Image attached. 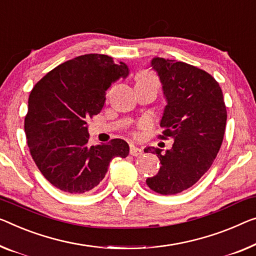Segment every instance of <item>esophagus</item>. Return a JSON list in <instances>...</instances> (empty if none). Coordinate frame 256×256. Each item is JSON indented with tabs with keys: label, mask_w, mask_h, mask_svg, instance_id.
<instances>
[{
	"label": "esophagus",
	"mask_w": 256,
	"mask_h": 256,
	"mask_svg": "<svg viewBox=\"0 0 256 256\" xmlns=\"http://www.w3.org/2000/svg\"><path fill=\"white\" fill-rule=\"evenodd\" d=\"M130 154H131L132 156H139V155L142 154V150H141L140 148L133 146V144H132V146L130 147Z\"/></svg>",
	"instance_id": "34e87169"
}]
</instances>
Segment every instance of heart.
<instances>
[{"instance_id": "1", "label": "heart", "mask_w": 256, "mask_h": 256, "mask_svg": "<svg viewBox=\"0 0 256 256\" xmlns=\"http://www.w3.org/2000/svg\"><path fill=\"white\" fill-rule=\"evenodd\" d=\"M136 84H154V85H158V78L154 74H150V72H141L136 77Z\"/></svg>"}]
</instances>
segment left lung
Returning <instances> with one entry per match:
<instances>
[{
  "label": "left lung",
  "instance_id": "8db88e82",
  "mask_svg": "<svg viewBox=\"0 0 256 256\" xmlns=\"http://www.w3.org/2000/svg\"><path fill=\"white\" fill-rule=\"evenodd\" d=\"M150 66L166 101L160 136L172 138L174 144L166 154L144 148L161 161L146 182L155 192L172 196L193 186L212 166L226 132V108L218 82L201 68L162 57H154Z\"/></svg>",
  "mask_w": 256,
  "mask_h": 256
}]
</instances>
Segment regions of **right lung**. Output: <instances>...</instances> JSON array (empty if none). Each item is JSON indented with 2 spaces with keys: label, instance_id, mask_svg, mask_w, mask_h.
<instances>
[{
  "label": "right lung",
  "instance_id": "add662e5",
  "mask_svg": "<svg viewBox=\"0 0 256 256\" xmlns=\"http://www.w3.org/2000/svg\"><path fill=\"white\" fill-rule=\"evenodd\" d=\"M128 66L112 57L86 54L52 68L33 87L25 117L30 155L47 180L68 193L88 192L104 178L110 161L126 158V141L88 146L90 117L104 106L106 90Z\"/></svg>",
  "mask_w": 256,
  "mask_h": 256
}]
</instances>
